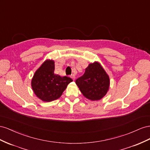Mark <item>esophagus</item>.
<instances>
[{
  "instance_id": "esophagus-1",
  "label": "esophagus",
  "mask_w": 150,
  "mask_h": 150,
  "mask_svg": "<svg viewBox=\"0 0 150 150\" xmlns=\"http://www.w3.org/2000/svg\"><path fill=\"white\" fill-rule=\"evenodd\" d=\"M71 78L73 80H75V75H71Z\"/></svg>"
}]
</instances>
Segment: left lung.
<instances>
[{
	"label": "left lung",
	"instance_id": "1",
	"mask_svg": "<svg viewBox=\"0 0 150 150\" xmlns=\"http://www.w3.org/2000/svg\"><path fill=\"white\" fill-rule=\"evenodd\" d=\"M83 95L92 100L101 99L108 92L109 78L99 63L89 64L85 74L75 81Z\"/></svg>",
	"mask_w": 150,
	"mask_h": 150
}]
</instances>
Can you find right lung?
I'll return each instance as SVG.
<instances>
[{"instance_id": "obj_1", "label": "right lung", "mask_w": 150, "mask_h": 150, "mask_svg": "<svg viewBox=\"0 0 150 150\" xmlns=\"http://www.w3.org/2000/svg\"><path fill=\"white\" fill-rule=\"evenodd\" d=\"M54 62L46 60L33 76L31 86L36 96L42 100L51 102L62 96L68 83L73 80L68 76L55 74Z\"/></svg>"}]
</instances>
